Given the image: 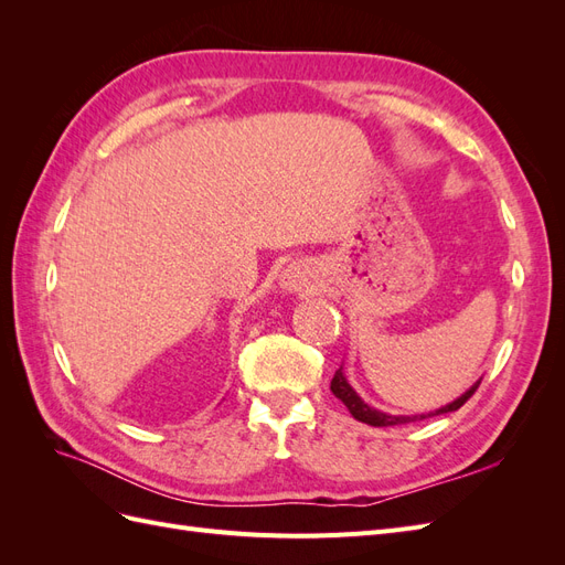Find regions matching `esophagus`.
<instances>
[{"label":"esophagus","mask_w":565,"mask_h":565,"mask_svg":"<svg viewBox=\"0 0 565 565\" xmlns=\"http://www.w3.org/2000/svg\"><path fill=\"white\" fill-rule=\"evenodd\" d=\"M280 287L285 292H311L316 287V273L306 264H289L280 276Z\"/></svg>","instance_id":"esophagus-1"}]
</instances>
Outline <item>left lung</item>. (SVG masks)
<instances>
[{
  "label": "left lung",
  "instance_id": "left-lung-1",
  "mask_svg": "<svg viewBox=\"0 0 565 565\" xmlns=\"http://www.w3.org/2000/svg\"><path fill=\"white\" fill-rule=\"evenodd\" d=\"M478 384H481V380H478L469 391L461 393V396H459L457 401H452L450 405L436 409V413H429V415H413V417H405V415H398V417H396V415H386V413H382V409H374V407H370V405H367V403H365L361 396H358V393L351 388V384L347 382V377H344V372H341V367L334 372V377H332L330 388H332L334 396L349 407V413H351L358 422L370 424V426H396V424H409V422L426 419V417H436V415L455 413V409H459L461 405H465V403L473 396L476 388H478Z\"/></svg>",
  "mask_w": 565,
  "mask_h": 565
}]
</instances>
